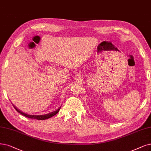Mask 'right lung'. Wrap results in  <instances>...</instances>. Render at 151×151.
I'll use <instances>...</instances> for the list:
<instances>
[{"label":"right lung","mask_w":151,"mask_h":151,"mask_svg":"<svg viewBox=\"0 0 151 151\" xmlns=\"http://www.w3.org/2000/svg\"><path fill=\"white\" fill-rule=\"evenodd\" d=\"M12 105H13L14 107L15 108V109L18 112L20 113V114H22V115L25 116H26V117H27V118H33V119H38V120H43V119H46L51 118L52 116H55V114H56L59 112V110H60V108H61V106H60V107L58 108V109L56 110V111H52V112H51V113H47V114H42V115H31V114H26V113H25L22 112V111H20V110H19V109H18V108H17V107H15L13 104H12Z\"/></svg>","instance_id":"1"}]
</instances>
